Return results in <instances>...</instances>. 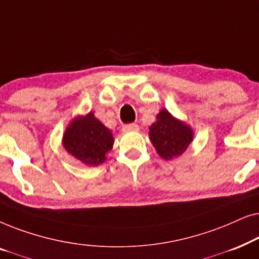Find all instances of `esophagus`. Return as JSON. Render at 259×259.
I'll list each match as a JSON object with an SVG mask.
<instances>
[{"mask_svg":"<svg viewBox=\"0 0 259 259\" xmlns=\"http://www.w3.org/2000/svg\"><path fill=\"white\" fill-rule=\"evenodd\" d=\"M139 130V126L137 123H126V125L122 126L123 132H133V131Z\"/></svg>","mask_w":259,"mask_h":259,"instance_id":"1","label":"esophagus"}]
</instances>
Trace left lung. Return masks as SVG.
<instances>
[{"mask_svg":"<svg viewBox=\"0 0 259 259\" xmlns=\"http://www.w3.org/2000/svg\"><path fill=\"white\" fill-rule=\"evenodd\" d=\"M193 138L189 126L173 118L166 109L157 115V122L150 127V139L161 158L169 160L183 154Z\"/></svg>","mask_w":259,"mask_h":259,"instance_id":"left-lung-1","label":"left lung"}]
</instances>
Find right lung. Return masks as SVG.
<instances>
[{
	"instance_id": "1",
	"label": "right lung",
	"mask_w": 259,
	"mask_h": 259,
	"mask_svg": "<svg viewBox=\"0 0 259 259\" xmlns=\"http://www.w3.org/2000/svg\"><path fill=\"white\" fill-rule=\"evenodd\" d=\"M113 143L112 132L95 119L93 113L74 119L63 134V146L67 152L90 166L102 164Z\"/></svg>"
}]
</instances>
